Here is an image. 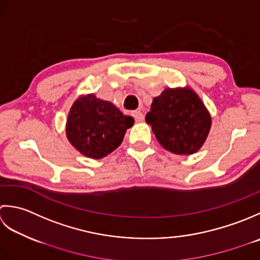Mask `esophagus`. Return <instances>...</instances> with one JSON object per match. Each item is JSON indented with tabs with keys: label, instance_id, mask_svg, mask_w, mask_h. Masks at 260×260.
Masks as SVG:
<instances>
[{
	"label": "esophagus",
	"instance_id": "1",
	"mask_svg": "<svg viewBox=\"0 0 260 260\" xmlns=\"http://www.w3.org/2000/svg\"><path fill=\"white\" fill-rule=\"evenodd\" d=\"M131 114H132V116H134L137 122H142V121L145 120V115L142 114L140 111H137V110L136 111H132Z\"/></svg>",
	"mask_w": 260,
	"mask_h": 260
}]
</instances>
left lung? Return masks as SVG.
<instances>
[{
	"instance_id": "1",
	"label": "left lung",
	"mask_w": 260,
	"mask_h": 260,
	"mask_svg": "<svg viewBox=\"0 0 260 260\" xmlns=\"http://www.w3.org/2000/svg\"><path fill=\"white\" fill-rule=\"evenodd\" d=\"M146 122L166 150L176 155H193L204 145L212 118L194 89L168 87L153 98Z\"/></svg>"
}]
</instances>
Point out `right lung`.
<instances>
[{"mask_svg":"<svg viewBox=\"0 0 260 260\" xmlns=\"http://www.w3.org/2000/svg\"><path fill=\"white\" fill-rule=\"evenodd\" d=\"M134 123L132 116L124 115L109 101L94 94L81 95L68 112L66 137L82 155L101 159L121 145Z\"/></svg>","mask_w":260,"mask_h":260,"instance_id":"obj_1","label":"right lung"}]
</instances>
